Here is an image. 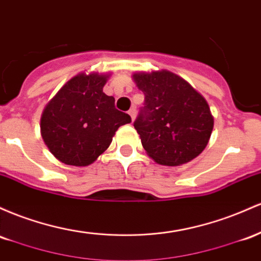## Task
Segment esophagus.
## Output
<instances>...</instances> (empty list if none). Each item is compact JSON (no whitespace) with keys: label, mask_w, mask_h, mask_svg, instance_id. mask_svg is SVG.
<instances>
[{"label":"esophagus","mask_w":261,"mask_h":261,"mask_svg":"<svg viewBox=\"0 0 261 261\" xmlns=\"http://www.w3.org/2000/svg\"><path fill=\"white\" fill-rule=\"evenodd\" d=\"M128 115L130 116L132 121H134V119H136V115H137V111H136V108H134V107H132L130 110L128 111Z\"/></svg>","instance_id":"esophagus-1"}]
</instances>
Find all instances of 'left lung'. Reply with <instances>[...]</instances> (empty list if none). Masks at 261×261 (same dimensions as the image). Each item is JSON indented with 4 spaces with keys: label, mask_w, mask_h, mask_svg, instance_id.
<instances>
[{
    "label": "left lung",
    "mask_w": 261,
    "mask_h": 261,
    "mask_svg": "<svg viewBox=\"0 0 261 261\" xmlns=\"http://www.w3.org/2000/svg\"><path fill=\"white\" fill-rule=\"evenodd\" d=\"M133 79L145 96L134 128L149 156L168 166L198 156L213 129V117L203 96L168 70L136 72Z\"/></svg>",
    "instance_id": "8db88e82"
}]
</instances>
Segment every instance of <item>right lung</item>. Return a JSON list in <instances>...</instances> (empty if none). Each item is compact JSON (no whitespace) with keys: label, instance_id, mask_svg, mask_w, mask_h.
Masks as SVG:
<instances>
[{"label":"right lung","instance_id":"1","mask_svg":"<svg viewBox=\"0 0 261 261\" xmlns=\"http://www.w3.org/2000/svg\"><path fill=\"white\" fill-rule=\"evenodd\" d=\"M108 75L74 76L48 102L40 133L50 153L66 165L87 166L103 153L116 130L130 116L116 110L115 98L103 92Z\"/></svg>","mask_w":261,"mask_h":261}]
</instances>
